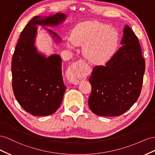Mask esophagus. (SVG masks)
<instances>
[{
    "label": "esophagus",
    "instance_id": "obj_1",
    "mask_svg": "<svg viewBox=\"0 0 155 155\" xmlns=\"http://www.w3.org/2000/svg\"><path fill=\"white\" fill-rule=\"evenodd\" d=\"M82 60H79L71 66L68 71V77L69 82L73 84H77L84 78L82 75L80 69L78 68V63Z\"/></svg>",
    "mask_w": 155,
    "mask_h": 155
}]
</instances>
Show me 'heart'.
<instances>
[{"instance_id": "heart-1", "label": "heart", "mask_w": 155, "mask_h": 155, "mask_svg": "<svg viewBox=\"0 0 155 155\" xmlns=\"http://www.w3.org/2000/svg\"><path fill=\"white\" fill-rule=\"evenodd\" d=\"M66 45L69 49L74 45L82 46V54L89 62L103 65L116 54L119 34L113 26L100 21H86L74 26Z\"/></svg>"}]
</instances>
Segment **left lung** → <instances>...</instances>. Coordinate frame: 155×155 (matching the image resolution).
Segmentation results:
<instances>
[{
  "instance_id": "obj_1",
  "label": "left lung",
  "mask_w": 155,
  "mask_h": 155,
  "mask_svg": "<svg viewBox=\"0 0 155 155\" xmlns=\"http://www.w3.org/2000/svg\"><path fill=\"white\" fill-rule=\"evenodd\" d=\"M121 44L123 46L105 65L95 66L89 78L91 93L88 104L97 116H120L140 95L145 61L138 39L128 25L123 29Z\"/></svg>"
}]
</instances>
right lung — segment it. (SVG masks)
<instances>
[{
	"label": "right lung",
	"instance_id": "1",
	"mask_svg": "<svg viewBox=\"0 0 155 155\" xmlns=\"http://www.w3.org/2000/svg\"><path fill=\"white\" fill-rule=\"evenodd\" d=\"M65 19L66 15L62 13L35 16L22 31L17 43L12 61L13 91L22 108L32 116H45L54 113L62 102L66 90L60 55L47 57L35 46L37 26H56ZM44 29L56 43L61 41L56 32Z\"/></svg>",
	"mask_w": 155,
	"mask_h": 155
}]
</instances>
